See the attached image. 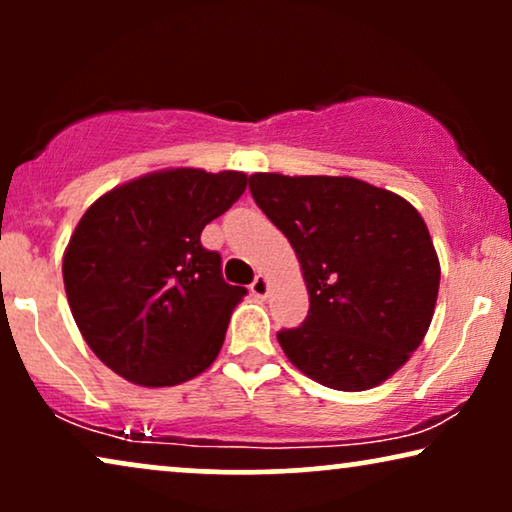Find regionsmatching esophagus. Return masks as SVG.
<instances>
[{
  "mask_svg": "<svg viewBox=\"0 0 512 512\" xmlns=\"http://www.w3.org/2000/svg\"><path fill=\"white\" fill-rule=\"evenodd\" d=\"M249 289H251V293H254L256 298H265V296H268V289H270L268 277H265V275H258V277L254 279V282H251Z\"/></svg>",
  "mask_w": 512,
  "mask_h": 512,
  "instance_id": "obj_1",
  "label": "esophagus"
}]
</instances>
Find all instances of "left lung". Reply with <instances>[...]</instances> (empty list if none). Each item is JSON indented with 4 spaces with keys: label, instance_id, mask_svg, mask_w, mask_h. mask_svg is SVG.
<instances>
[{
    "label": "left lung",
    "instance_id": "obj_1",
    "mask_svg": "<svg viewBox=\"0 0 512 512\" xmlns=\"http://www.w3.org/2000/svg\"><path fill=\"white\" fill-rule=\"evenodd\" d=\"M249 191L291 242L310 293L303 326L277 333L286 359L328 389L389 380L436 310L440 263L422 214L354 177L256 172Z\"/></svg>",
    "mask_w": 512,
    "mask_h": 512
}]
</instances>
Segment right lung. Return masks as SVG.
Here are the masks:
<instances>
[{"label": "right lung", "instance_id": "1", "mask_svg": "<svg viewBox=\"0 0 512 512\" xmlns=\"http://www.w3.org/2000/svg\"><path fill=\"white\" fill-rule=\"evenodd\" d=\"M244 188V172L172 167L111 188L81 216L62 279L83 340L116 375L174 387L219 356L247 289L223 282L200 233Z\"/></svg>", "mask_w": 512, "mask_h": 512}]
</instances>
